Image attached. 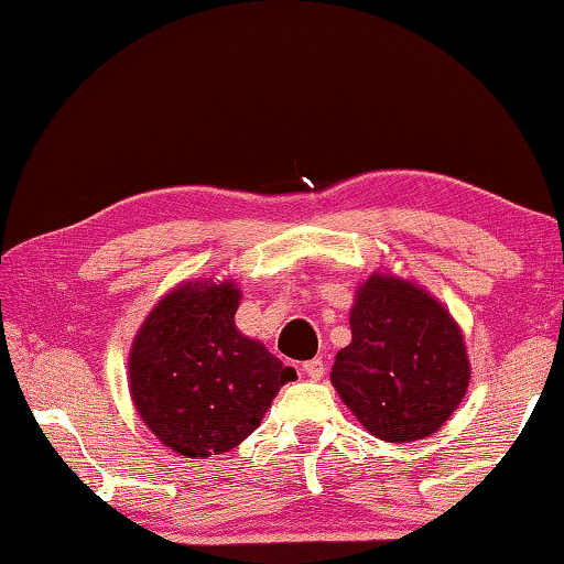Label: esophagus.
Returning <instances> with one entry per match:
<instances>
[{
  "mask_svg": "<svg viewBox=\"0 0 564 564\" xmlns=\"http://www.w3.org/2000/svg\"><path fill=\"white\" fill-rule=\"evenodd\" d=\"M303 375L308 377V380H313V382L321 380V377L325 375V365H323L321 357H315V360L305 362V365H303Z\"/></svg>",
  "mask_w": 564,
  "mask_h": 564,
  "instance_id": "34e87169",
  "label": "esophagus"
}]
</instances>
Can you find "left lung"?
<instances>
[{"label": "left lung", "instance_id": "left-lung-1", "mask_svg": "<svg viewBox=\"0 0 564 564\" xmlns=\"http://www.w3.org/2000/svg\"><path fill=\"white\" fill-rule=\"evenodd\" d=\"M350 330L330 382L357 422L389 444L438 432L470 380L464 333L446 305L414 281L375 271L357 285Z\"/></svg>", "mask_w": 564, "mask_h": 564}]
</instances>
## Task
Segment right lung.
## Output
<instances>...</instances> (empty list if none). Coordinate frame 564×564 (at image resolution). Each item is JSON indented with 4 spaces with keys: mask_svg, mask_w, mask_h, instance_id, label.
Listing matches in <instances>:
<instances>
[{
    "mask_svg": "<svg viewBox=\"0 0 564 564\" xmlns=\"http://www.w3.org/2000/svg\"><path fill=\"white\" fill-rule=\"evenodd\" d=\"M231 279H197L162 295L142 321L128 357L135 412L184 458H209L253 434L293 367L243 335Z\"/></svg>",
    "mask_w": 564,
    "mask_h": 564,
    "instance_id": "add662e5",
    "label": "right lung"
}]
</instances>
